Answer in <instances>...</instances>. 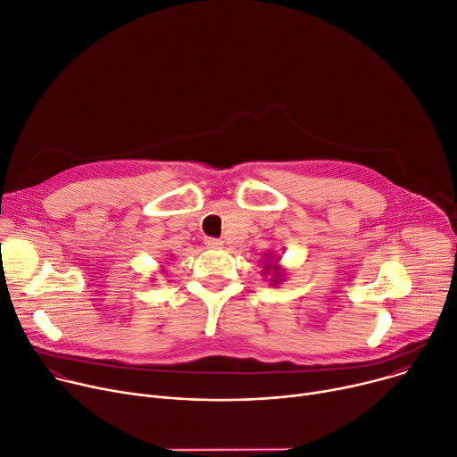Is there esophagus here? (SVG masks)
<instances>
[{"label":"esophagus","mask_w":457,"mask_h":457,"mask_svg":"<svg viewBox=\"0 0 457 457\" xmlns=\"http://www.w3.org/2000/svg\"><path fill=\"white\" fill-rule=\"evenodd\" d=\"M205 246H207V248H215V250H219V248H222V246H224V240L215 238V237H205Z\"/></svg>","instance_id":"34e87169"}]
</instances>
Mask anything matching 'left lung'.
<instances>
[{
  "instance_id": "left-lung-1",
  "label": "left lung",
  "mask_w": 457,
  "mask_h": 457,
  "mask_svg": "<svg viewBox=\"0 0 457 457\" xmlns=\"http://www.w3.org/2000/svg\"><path fill=\"white\" fill-rule=\"evenodd\" d=\"M279 261V259H278ZM276 261V262H278ZM276 262H266L264 261V264H262V276H270V281H271V285H279L281 281H283V270L276 264Z\"/></svg>"
}]
</instances>
